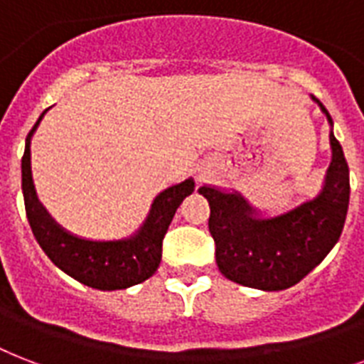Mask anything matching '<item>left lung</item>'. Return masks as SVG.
Wrapping results in <instances>:
<instances>
[{"mask_svg": "<svg viewBox=\"0 0 364 364\" xmlns=\"http://www.w3.org/2000/svg\"><path fill=\"white\" fill-rule=\"evenodd\" d=\"M318 107L330 120L328 110L321 102ZM330 146L332 162L321 194L277 218H256V210L238 193L198 188L210 202L208 227L215 263L229 281L267 292L284 290L311 273L334 248L348 215L349 168L332 132Z\"/></svg>", "mask_w": 364, "mask_h": 364, "instance_id": "8db88e82", "label": "left lung"}]
</instances>
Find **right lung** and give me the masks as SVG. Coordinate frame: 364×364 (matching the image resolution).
<instances>
[{
  "label": "right lung",
  "mask_w": 364,
  "mask_h": 364,
  "mask_svg": "<svg viewBox=\"0 0 364 364\" xmlns=\"http://www.w3.org/2000/svg\"><path fill=\"white\" fill-rule=\"evenodd\" d=\"M46 114V112H43ZM36 122L28 133L22 156V194L30 229L36 240L59 269L85 287L97 290H122L146 281L154 274L162 259V240L168 232L177 208L193 194L194 181L185 179L179 185L166 188L152 202L151 213L143 227L132 238L124 240H85L66 232L41 206L36 196L32 168H30V139L41 122Z\"/></svg>",
  "instance_id": "right-lung-1"
}]
</instances>
